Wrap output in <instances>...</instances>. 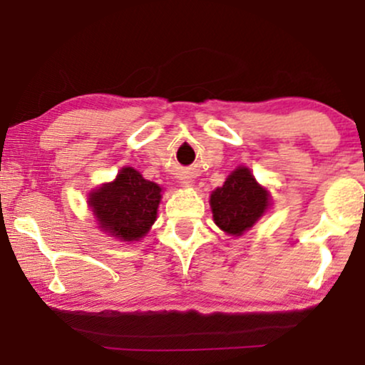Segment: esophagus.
I'll use <instances>...</instances> for the list:
<instances>
[{"label":"esophagus","instance_id":"34e87169","mask_svg":"<svg viewBox=\"0 0 365 365\" xmlns=\"http://www.w3.org/2000/svg\"><path fill=\"white\" fill-rule=\"evenodd\" d=\"M180 185H182L183 188H190V187H194V180L188 178V177H183V178H180Z\"/></svg>","mask_w":365,"mask_h":365}]
</instances>
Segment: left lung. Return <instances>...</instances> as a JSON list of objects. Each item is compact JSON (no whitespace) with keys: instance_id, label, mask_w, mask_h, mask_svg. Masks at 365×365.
Returning <instances> with one entry per match:
<instances>
[{"instance_id":"1","label":"left lung","mask_w":365,"mask_h":365,"mask_svg":"<svg viewBox=\"0 0 365 365\" xmlns=\"http://www.w3.org/2000/svg\"><path fill=\"white\" fill-rule=\"evenodd\" d=\"M212 220L221 232L242 237L273 206L269 190L255 180L247 166H237L209 197Z\"/></svg>"}]
</instances>
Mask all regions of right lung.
<instances>
[{"instance_id":"1","label":"right lung","mask_w":365,"mask_h":365,"mask_svg":"<svg viewBox=\"0 0 365 365\" xmlns=\"http://www.w3.org/2000/svg\"><path fill=\"white\" fill-rule=\"evenodd\" d=\"M163 187L149 182L132 166L118 171L115 180L96 187L87 195L98 228L120 242H139L158 217Z\"/></svg>"}]
</instances>
